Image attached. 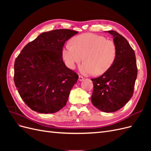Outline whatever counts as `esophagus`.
<instances>
[{
    "label": "esophagus",
    "instance_id": "obj_1",
    "mask_svg": "<svg viewBox=\"0 0 151 151\" xmlns=\"http://www.w3.org/2000/svg\"><path fill=\"white\" fill-rule=\"evenodd\" d=\"M84 77H83V76H79V81H83L84 80Z\"/></svg>",
    "mask_w": 151,
    "mask_h": 151
}]
</instances>
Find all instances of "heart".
Wrapping results in <instances>:
<instances>
[{
    "label": "heart",
    "mask_w": 151,
    "mask_h": 151,
    "mask_svg": "<svg viewBox=\"0 0 151 151\" xmlns=\"http://www.w3.org/2000/svg\"><path fill=\"white\" fill-rule=\"evenodd\" d=\"M116 54V46L113 41L93 33L75 36L71 44H66L62 50L63 60L70 69H74L83 57L84 62L79 69L84 75L103 74L113 64Z\"/></svg>",
    "instance_id": "1"
}]
</instances>
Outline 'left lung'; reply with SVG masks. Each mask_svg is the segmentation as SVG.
Listing matches in <instances>:
<instances>
[{
    "mask_svg": "<svg viewBox=\"0 0 151 151\" xmlns=\"http://www.w3.org/2000/svg\"><path fill=\"white\" fill-rule=\"evenodd\" d=\"M106 32L113 36L117 48L116 57L108 71L91 79L94 88L91 102L99 110L111 113L118 111L131 99L137 67L135 52L128 41L115 31Z\"/></svg>",
    "mask_w": 151,
    "mask_h": 151,
    "instance_id": "8db88e82",
    "label": "left lung"
}]
</instances>
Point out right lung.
Wrapping results in <instances>:
<instances>
[{"label":"right lung","instance_id":"add662e5","mask_svg":"<svg viewBox=\"0 0 151 151\" xmlns=\"http://www.w3.org/2000/svg\"><path fill=\"white\" fill-rule=\"evenodd\" d=\"M78 32L55 29L40 34L21 50L14 63L15 86L28 106L40 113H54L67 103L79 76L62 57L67 41Z\"/></svg>","mask_w":151,"mask_h":151}]
</instances>
